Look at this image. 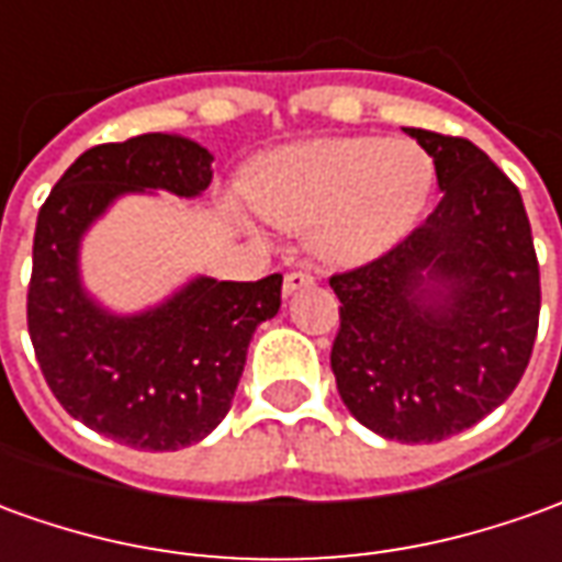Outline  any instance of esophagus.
I'll return each instance as SVG.
<instances>
[{
    "mask_svg": "<svg viewBox=\"0 0 562 562\" xmlns=\"http://www.w3.org/2000/svg\"><path fill=\"white\" fill-rule=\"evenodd\" d=\"M312 284H315V278L308 272H290L288 278H284V296H293V293L312 288Z\"/></svg>",
    "mask_w": 562,
    "mask_h": 562,
    "instance_id": "obj_1",
    "label": "esophagus"
}]
</instances>
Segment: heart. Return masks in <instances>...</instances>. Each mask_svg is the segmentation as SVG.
<instances>
[{
  "label": "heart",
  "mask_w": 562,
  "mask_h": 562,
  "mask_svg": "<svg viewBox=\"0 0 562 562\" xmlns=\"http://www.w3.org/2000/svg\"><path fill=\"white\" fill-rule=\"evenodd\" d=\"M435 161L413 140L339 137L274 153L247 177V195L272 226H312V247L336 266L389 254L419 223Z\"/></svg>",
  "instance_id": "obj_1"
}]
</instances>
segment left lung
<instances>
[{
	"label": "left lung",
	"mask_w": 562,
	"mask_h": 562,
	"mask_svg": "<svg viewBox=\"0 0 562 562\" xmlns=\"http://www.w3.org/2000/svg\"><path fill=\"white\" fill-rule=\"evenodd\" d=\"M443 199L385 257L333 274L330 367L363 428L435 443L505 404L539 330V259L517 186L462 137L406 127Z\"/></svg>",
	"instance_id": "8db88e82"
}]
</instances>
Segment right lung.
Returning <instances> with one entry per match:
<instances>
[{
  "label": "right lung",
  "mask_w": 562,
  "mask_h": 562,
  "mask_svg": "<svg viewBox=\"0 0 562 562\" xmlns=\"http://www.w3.org/2000/svg\"><path fill=\"white\" fill-rule=\"evenodd\" d=\"M214 156L180 134H140L81 153L42 204L26 324L54 397L97 435L146 452L192 447L229 413L262 321L281 308V274L189 278L134 315L97 303L81 281V238L122 195L199 199Z\"/></svg>",
  "instance_id": "right-lung-1"
}]
</instances>
